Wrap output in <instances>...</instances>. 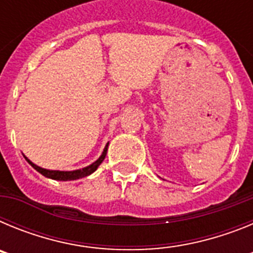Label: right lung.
Here are the masks:
<instances>
[{"label": "right lung", "mask_w": 253, "mask_h": 253, "mask_svg": "<svg viewBox=\"0 0 253 253\" xmlns=\"http://www.w3.org/2000/svg\"><path fill=\"white\" fill-rule=\"evenodd\" d=\"M107 146H109V143H107L106 147H105L104 152H102V154H101V157L96 161V162H93L92 165L84 167V169H76V171H50V169H42V167L37 166V165H34V163L31 162V161H29L26 157H25V160L28 161V162L30 163L31 166L34 167L38 172H40V173H42L43 176H45V177L53 178V180H59V181L77 180V178H82V177H86V176L91 175L92 172H95L96 169H97V167H99L100 165L102 163V161L105 160V156H106V152H107Z\"/></svg>", "instance_id": "1"}]
</instances>
